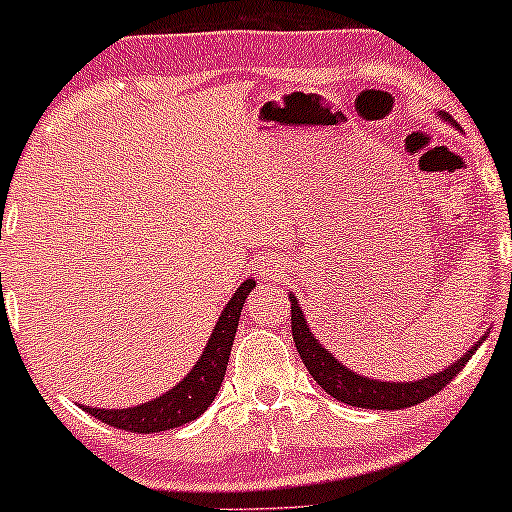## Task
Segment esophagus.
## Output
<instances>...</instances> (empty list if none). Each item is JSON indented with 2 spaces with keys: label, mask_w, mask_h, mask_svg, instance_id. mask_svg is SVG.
Listing matches in <instances>:
<instances>
[{
  "label": "esophagus",
  "mask_w": 512,
  "mask_h": 512,
  "mask_svg": "<svg viewBox=\"0 0 512 512\" xmlns=\"http://www.w3.org/2000/svg\"><path fill=\"white\" fill-rule=\"evenodd\" d=\"M257 267H260V275H265V277H275L277 272H280L277 260H272V257H262V260L257 262Z\"/></svg>",
  "instance_id": "obj_1"
}]
</instances>
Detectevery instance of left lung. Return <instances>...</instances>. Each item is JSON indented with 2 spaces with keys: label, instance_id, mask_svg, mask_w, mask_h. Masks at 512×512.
<instances>
[{
  "label": "left lung",
  "instance_id": "left-lung-1",
  "mask_svg": "<svg viewBox=\"0 0 512 512\" xmlns=\"http://www.w3.org/2000/svg\"><path fill=\"white\" fill-rule=\"evenodd\" d=\"M292 302V339L294 347H297L299 356H302L304 366L312 374V379L327 391L329 396H334L337 401L349 406H359V409H406V406H416L421 401L431 399L433 394H438L441 389H446V384H451L453 376L461 374L463 366L468 364L473 354H476L478 344H483V339L471 347V352L463 354L456 364H451L448 369L438 371V374L428 376V379H418V381H406V384H386V381H376V379H364V376L354 374L349 371L347 366L339 364L317 339L312 337L309 332L307 322H304V314L299 309V304L294 302V297H289Z\"/></svg>",
  "mask_w": 512,
  "mask_h": 512
}]
</instances>
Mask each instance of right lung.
<instances>
[{
  "label": "right lung",
  "instance_id": "add662e5",
  "mask_svg": "<svg viewBox=\"0 0 512 512\" xmlns=\"http://www.w3.org/2000/svg\"><path fill=\"white\" fill-rule=\"evenodd\" d=\"M255 287V280H245L235 297L227 302L223 317L218 319L210 337L208 347L198 364L193 366L188 376L180 381L175 389L165 391L158 399L148 401L143 406H133V409H86L98 421L108 423L113 428H123V431L133 433H158L178 428L183 423L195 421L218 396L220 384L227 369V359H230L232 342H235L237 322H240L242 304H245L247 294Z\"/></svg>",
  "mask_w": 512,
  "mask_h": 512
}]
</instances>
